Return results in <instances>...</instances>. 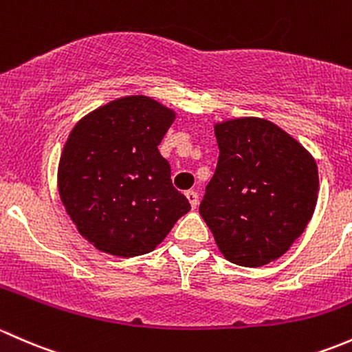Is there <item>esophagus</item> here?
<instances>
[{"mask_svg":"<svg viewBox=\"0 0 352 352\" xmlns=\"http://www.w3.org/2000/svg\"><path fill=\"white\" fill-rule=\"evenodd\" d=\"M184 195H186V198H188V201H190L191 208H197V205H198V193H197V191L190 190V191H186Z\"/></svg>","mask_w":352,"mask_h":352,"instance_id":"1","label":"esophagus"}]
</instances>
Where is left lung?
Returning <instances> with one entry per match:
<instances>
[{
  "label": "left lung",
  "instance_id": "obj_1",
  "mask_svg": "<svg viewBox=\"0 0 352 352\" xmlns=\"http://www.w3.org/2000/svg\"><path fill=\"white\" fill-rule=\"evenodd\" d=\"M215 137L219 162L200 215L227 261L264 266L283 256L309 226L318 193L315 159L264 118L217 123Z\"/></svg>",
  "mask_w": 352,
  "mask_h": 352
}]
</instances>
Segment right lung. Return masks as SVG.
Here are the masks:
<instances>
[{
  "label": "right lung",
  "mask_w": 352,
  "mask_h": 352,
  "mask_svg": "<svg viewBox=\"0 0 352 352\" xmlns=\"http://www.w3.org/2000/svg\"><path fill=\"white\" fill-rule=\"evenodd\" d=\"M175 117L152 98L125 96L96 108L69 133L57 171L60 200L100 251L147 254L190 212L157 149Z\"/></svg>",
  "instance_id": "obj_1"
}]
</instances>
